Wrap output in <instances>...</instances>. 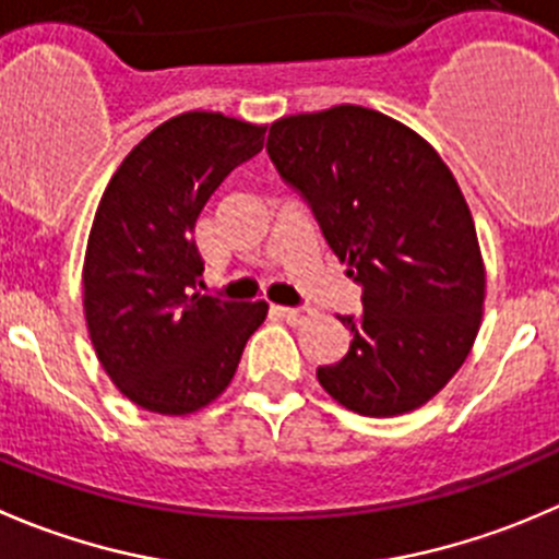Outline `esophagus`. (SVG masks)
<instances>
[{
    "mask_svg": "<svg viewBox=\"0 0 559 559\" xmlns=\"http://www.w3.org/2000/svg\"><path fill=\"white\" fill-rule=\"evenodd\" d=\"M278 311H281V317H284L289 324H306L308 319L313 317L311 306H295V308L286 306V308H278Z\"/></svg>",
    "mask_w": 559,
    "mask_h": 559,
    "instance_id": "1",
    "label": "esophagus"
}]
</instances>
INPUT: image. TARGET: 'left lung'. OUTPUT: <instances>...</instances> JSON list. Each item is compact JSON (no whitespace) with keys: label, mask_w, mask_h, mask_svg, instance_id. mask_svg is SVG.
Wrapping results in <instances>:
<instances>
[{"label":"left lung","mask_w":559,"mask_h":559,"mask_svg":"<svg viewBox=\"0 0 559 559\" xmlns=\"http://www.w3.org/2000/svg\"><path fill=\"white\" fill-rule=\"evenodd\" d=\"M267 153L362 286V311L338 317L349 352L317 368L319 384L357 415L424 406L484 317V257L453 171L424 135L352 103L275 119Z\"/></svg>","instance_id":"8db88e82"}]
</instances>
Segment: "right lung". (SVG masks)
<instances>
[{
  "instance_id": "obj_1",
  "label": "right lung",
  "mask_w": 559,
  "mask_h": 559,
  "mask_svg": "<svg viewBox=\"0 0 559 559\" xmlns=\"http://www.w3.org/2000/svg\"><path fill=\"white\" fill-rule=\"evenodd\" d=\"M267 124L221 111L166 119L103 191L84 257V317L119 393L158 415H191L229 388L267 302L197 292L193 226L215 188L264 147Z\"/></svg>"
}]
</instances>
